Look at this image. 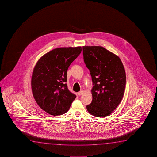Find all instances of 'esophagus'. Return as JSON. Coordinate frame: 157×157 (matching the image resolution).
Segmentation results:
<instances>
[{
  "instance_id": "esophagus-1",
  "label": "esophagus",
  "mask_w": 157,
  "mask_h": 157,
  "mask_svg": "<svg viewBox=\"0 0 157 157\" xmlns=\"http://www.w3.org/2000/svg\"><path fill=\"white\" fill-rule=\"evenodd\" d=\"M83 91L82 90H80V92L78 93V96H81L83 94Z\"/></svg>"
}]
</instances>
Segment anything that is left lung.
<instances>
[{"label":"left lung","instance_id":"left-lung-1","mask_svg":"<svg viewBox=\"0 0 157 157\" xmlns=\"http://www.w3.org/2000/svg\"><path fill=\"white\" fill-rule=\"evenodd\" d=\"M83 60L93 83L92 101L86 106L96 117L111 114L122 100L126 73L119 56L100 46H83Z\"/></svg>","mask_w":157,"mask_h":157}]
</instances>
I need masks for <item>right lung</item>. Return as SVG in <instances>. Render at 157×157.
<instances>
[{
  "mask_svg": "<svg viewBox=\"0 0 157 157\" xmlns=\"http://www.w3.org/2000/svg\"><path fill=\"white\" fill-rule=\"evenodd\" d=\"M81 47L54 49L42 56L32 74L31 87L41 109L54 116L67 113L76 96L66 83L67 71L80 55Z\"/></svg>",
  "mask_w": 157,
  "mask_h": 157,
  "instance_id": "obj_1",
  "label": "right lung"
}]
</instances>
